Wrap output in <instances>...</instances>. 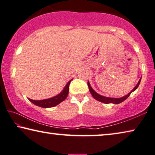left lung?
Wrapping results in <instances>:
<instances>
[{
  "label": "left lung",
  "instance_id": "1",
  "mask_svg": "<svg viewBox=\"0 0 155 155\" xmlns=\"http://www.w3.org/2000/svg\"><path fill=\"white\" fill-rule=\"evenodd\" d=\"M141 78H140V80H139V82L137 83V84L133 90H132L130 93H128L125 96H124L122 97H120V98H114V97H105V96H103V95H101L100 94H98L97 93H96L95 91L93 89L92 87H91V86L89 82L88 81V88H89V91H90V93H91V95H93V97H94L96 100H97L99 101H101V102H103L104 104H109V103H113V104H120L121 102H122L124 100H126V99H127L130 95L131 94L132 92H133V91H135L137 88H138L139 84H140L141 82Z\"/></svg>",
  "mask_w": 155,
  "mask_h": 155
}]
</instances>
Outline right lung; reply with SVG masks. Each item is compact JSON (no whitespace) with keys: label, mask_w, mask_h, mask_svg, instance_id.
<instances>
[{"label":"right lung","mask_w":155,"mask_h":155,"mask_svg":"<svg viewBox=\"0 0 155 155\" xmlns=\"http://www.w3.org/2000/svg\"><path fill=\"white\" fill-rule=\"evenodd\" d=\"M71 81V80L68 82L67 85L64 87V89L62 91V92H61L60 94L57 95L56 96H54V97L49 99H45V100H31V99H29V100L34 104L45 108L54 107V106H57L58 104H59L60 103L62 102V101H64L68 96Z\"/></svg>","instance_id":"right-lung-1"}]
</instances>
